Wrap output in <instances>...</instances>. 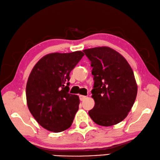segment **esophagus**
I'll list each match as a JSON object with an SVG mask.
<instances>
[{
    "instance_id": "obj_1",
    "label": "esophagus",
    "mask_w": 160,
    "mask_h": 160,
    "mask_svg": "<svg viewBox=\"0 0 160 160\" xmlns=\"http://www.w3.org/2000/svg\"><path fill=\"white\" fill-rule=\"evenodd\" d=\"M85 98H86V96H82V95H80L79 96V99H80V100H84Z\"/></svg>"
}]
</instances>
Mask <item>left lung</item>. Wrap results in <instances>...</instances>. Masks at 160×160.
I'll list each match as a JSON object with an SVG mask.
<instances>
[{
  "instance_id": "1",
  "label": "left lung",
  "mask_w": 160,
  "mask_h": 160,
  "mask_svg": "<svg viewBox=\"0 0 160 160\" xmlns=\"http://www.w3.org/2000/svg\"><path fill=\"white\" fill-rule=\"evenodd\" d=\"M93 67L91 91L94 108L88 112L96 124L110 127L123 121L133 107L138 87L129 64L123 56L106 46L83 50Z\"/></svg>"
}]
</instances>
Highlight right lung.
Wrapping results in <instances>:
<instances>
[{
    "instance_id": "1",
    "label": "right lung",
    "mask_w": 160,
    "mask_h": 160,
    "mask_svg": "<svg viewBox=\"0 0 160 160\" xmlns=\"http://www.w3.org/2000/svg\"><path fill=\"white\" fill-rule=\"evenodd\" d=\"M84 55L82 51L53 52L43 56L28 78V108L42 127L58 133L71 127L79 98L69 93V74Z\"/></svg>"
}]
</instances>
